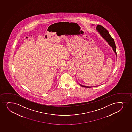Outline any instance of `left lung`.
I'll return each instance as SVG.
<instances>
[{
	"label": "left lung",
	"instance_id": "left-lung-1",
	"mask_svg": "<svg viewBox=\"0 0 132 132\" xmlns=\"http://www.w3.org/2000/svg\"><path fill=\"white\" fill-rule=\"evenodd\" d=\"M96 30L100 33L101 36L108 42V44L112 47V48L114 50V52L117 55L116 47V45H115L114 39L111 36L110 34H109L108 31L104 27H103V26H101V25H98L97 26ZM80 85L81 86L85 87V88H91V87H92L86 86L82 85H80ZM96 86H98L94 87H96Z\"/></svg>",
	"mask_w": 132,
	"mask_h": 132
}]
</instances>
